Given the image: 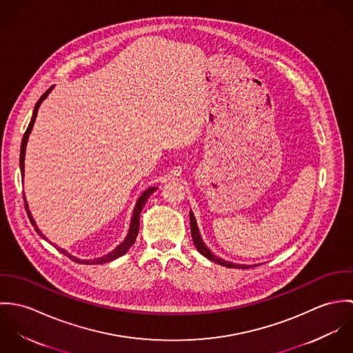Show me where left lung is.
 <instances>
[{
    "mask_svg": "<svg viewBox=\"0 0 353 353\" xmlns=\"http://www.w3.org/2000/svg\"><path fill=\"white\" fill-rule=\"evenodd\" d=\"M190 230H192V238H193V242L196 245V249L201 252L203 256H206L208 259H210V261H213V262H216L219 265L227 266V268H239V269H249V268H252L250 265H239V263H234V262H230V261H224L223 258H220V256H217V255H214L213 252H210L205 246V243L202 242L201 235H200V231H199L194 214L192 212H190Z\"/></svg>",
    "mask_w": 353,
    "mask_h": 353,
    "instance_id": "1",
    "label": "left lung"
}]
</instances>
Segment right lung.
Segmentation results:
<instances>
[{
  "mask_svg": "<svg viewBox=\"0 0 353 353\" xmlns=\"http://www.w3.org/2000/svg\"><path fill=\"white\" fill-rule=\"evenodd\" d=\"M51 90H52V87L49 88V90H48V91L41 97V99H39V101H37L35 108H34V112H32V118H31V121H30V125H28V128H27V130H26L24 136H23V140H21V148H20V171H21V176H24V156H26V147H27L28 136H30V133H31V130H32V126H34V122H35V119H37L38 108H39L41 103L48 98V95L50 94ZM156 189H157V188H150V189H147V190L140 196V199L137 200V203H136V206H134V210H133V217H132V221H130V228H129L128 236H126V238H125V241H123L119 246H117L112 252H108V254H105V255H103V256H99V258H94V259H80V258H76V256L70 255V254L66 252V250L59 249V248H58V252L65 254L66 256H69L72 261H74V262H77V263H85V265L105 263V262H110V261H112V259H117L118 256H122L123 254H126V252H128V250L132 248V245L134 243V241H136V238H137V234H139V228H140V213H141V210H143V208H144L145 202H147V200L150 199V196H151L152 193H153ZM24 203H26L27 214H28L30 221H31V224L34 225L35 231H37V232H38L43 239H46V236H43V235H42V232L39 231V228L37 227V224H35V221H34V219H32V216H31V212H30V209H28V203L26 201V199H24ZM46 241H48V239H46Z\"/></svg>",
  "mask_w": 353,
  "mask_h": 353,
  "instance_id": "obj_1",
  "label": "right lung"
}]
</instances>
